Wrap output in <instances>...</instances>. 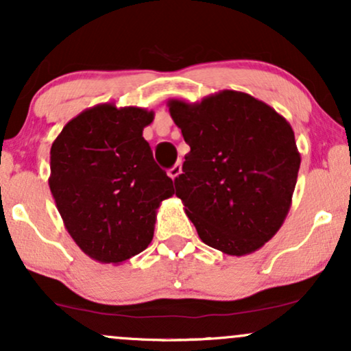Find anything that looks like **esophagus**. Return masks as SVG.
Wrapping results in <instances>:
<instances>
[{
  "mask_svg": "<svg viewBox=\"0 0 351 351\" xmlns=\"http://www.w3.org/2000/svg\"><path fill=\"white\" fill-rule=\"evenodd\" d=\"M168 175H170L171 180L178 178V176L181 175V162H178L176 165H173L171 170H168Z\"/></svg>",
  "mask_w": 351,
  "mask_h": 351,
  "instance_id": "34e87169",
  "label": "esophagus"
}]
</instances>
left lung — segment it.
Masks as SVG:
<instances>
[{
	"label": "left lung",
	"instance_id": "obj_1",
	"mask_svg": "<svg viewBox=\"0 0 351 351\" xmlns=\"http://www.w3.org/2000/svg\"><path fill=\"white\" fill-rule=\"evenodd\" d=\"M168 108L191 148L175 186L199 239L228 256L256 252L292 204L300 153L291 123L237 90L170 99Z\"/></svg>",
	"mask_w": 351,
	"mask_h": 351
}]
</instances>
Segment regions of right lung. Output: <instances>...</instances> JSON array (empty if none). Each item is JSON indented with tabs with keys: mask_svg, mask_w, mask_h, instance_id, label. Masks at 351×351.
<instances>
[{
	"mask_svg": "<svg viewBox=\"0 0 351 351\" xmlns=\"http://www.w3.org/2000/svg\"><path fill=\"white\" fill-rule=\"evenodd\" d=\"M153 115L99 104L69 120L52 142V198L74 243L97 263L122 264L147 249L156 209L175 195L143 138Z\"/></svg>",
	"mask_w": 351,
	"mask_h": 351,
	"instance_id": "right-lung-1",
	"label": "right lung"
}]
</instances>
